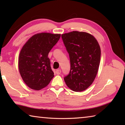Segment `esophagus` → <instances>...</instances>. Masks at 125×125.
Segmentation results:
<instances>
[{"label":"esophagus","instance_id":"esophagus-1","mask_svg":"<svg viewBox=\"0 0 125 125\" xmlns=\"http://www.w3.org/2000/svg\"><path fill=\"white\" fill-rule=\"evenodd\" d=\"M56 73L57 75H60L61 73V69H57V70L56 71Z\"/></svg>","mask_w":125,"mask_h":125}]
</instances>
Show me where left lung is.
<instances>
[{
  "label": "left lung",
  "mask_w": 125,
  "mask_h": 125,
  "mask_svg": "<svg viewBox=\"0 0 125 125\" xmlns=\"http://www.w3.org/2000/svg\"><path fill=\"white\" fill-rule=\"evenodd\" d=\"M71 62L68 74L64 78L68 87L74 92L86 90L98 73L101 50L97 40L87 32L72 31L62 35Z\"/></svg>",
  "instance_id": "1"
}]
</instances>
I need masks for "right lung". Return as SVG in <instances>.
<instances>
[{
	"instance_id": "1",
	"label": "right lung",
	"mask_w": 125,
	"mask_h": 125,
	"mask_svg": "<svg viewBox=\"0 0 125 125\" xmlns=\"http://www.w3.org/2000/svg\"><path fill=\"white\" fill-rule=\"evenodd\" d=\"M61 34L40 33L32 36L23 46L19 57V69L25 83L32 89L46 87L54 77L48 53Z\"/></svg>"
}]
</instances>
